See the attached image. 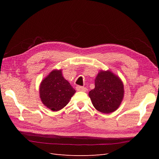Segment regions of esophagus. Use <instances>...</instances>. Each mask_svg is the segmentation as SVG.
I'll use <instances>...</instances> for the list:
<instances>
[{
  "mask_svg": "<svg viewBox=\"0 0 159 159\" xmlns=\"http://www.w3.org/2000/svg\"><path fill=\"white\" fill-rule=\"evenodd\" d=\"M76 90L78 91H84V92H85L87 90V89L84 87H81V86H77Z\"/></svg>",
  "mask_w": 159,
  "mask_h": 159,
  "instance_id": "1",
  "label": "esophagus"
}]
</instances>
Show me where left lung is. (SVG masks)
<instances>
[{"label":"left lung","instance_id":"obj_1","mask_svg":"<svg viewBox=\"0 0 159 159\" xmlns=\"http://www.w3.org/2000/svg\"><path fill=\"white\" fill-rule=\"evenodd\" d=\"M124 93L121 78L111 71L101 70L95 79V88L89 91V97L96 109L109 114L119 108Z\"/></svg>","mask_w":159,"mask_h":159}]
</instances>
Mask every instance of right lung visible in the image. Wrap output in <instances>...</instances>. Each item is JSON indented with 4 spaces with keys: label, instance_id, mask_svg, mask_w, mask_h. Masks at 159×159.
I'll list each match as a JSON object with an SVG mask.
<instances>
[{
    "label": "right lung",
    "instance_id": "add662e5",
    "mask_svg": "<svg viewBox=\"0 0 159 159\" xmlns=\"http://www.w3.org/2000/svg\"><path fill=\"white\" fill-rule=\"evenodd\" d=\"M75 93V90L62 75V70H53L40 84L41 102L53 111L63 109Z\"/></svg>",
    "mask_w": 159,
    "mask_h": 159
}]
</instances>
